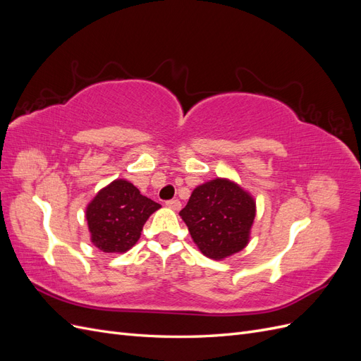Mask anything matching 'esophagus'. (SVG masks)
<instances>
[{"instance_id": "1", "label": "esophagus", "mask_w": 361, "mask_h": 361, "mask_svg": "<svg viewBox=\"0 0 361 361\" xmlns=\"http://www.w3.org/2000/svg\"><path fill=\"white\" fill-rule=\"evenodd\" d=\"M167 206L170 207V209H173V211H179L182 204H180V202L178 199H173V200L167 202Z\"/></svg>"}]
</instances>
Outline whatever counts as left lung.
<instances>
[{"label": "left lung", "mask_w": 361, "mask_h": 361, "mask_svg": "<svg viewBox=\"0 0 361 361\" xmlns=\"http://www.w3.org/2000/svg\"><path fill=\"white\" fill-rule=\"evenodd\" d=\"M179 215L202 253L223 260L247 247L256 200L236 182L215 178L194 188Z\"/></svg>", "instance_id": "8db88e82"}]
</instances>
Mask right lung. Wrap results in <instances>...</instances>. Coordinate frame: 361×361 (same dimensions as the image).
<instances>
[{
  "label": "right lung",
  "instance_id": "obj_1",
  "mask_svg": "<svg viewBox=\"0 0 361 361\" xmlns=\"http://www.w3.org/2000/svg\"><path fill=\"white\" fill-rule=\"evenodd\" d=\"M159 207L129 180L116 179L85 207L90 241L104 253H125L137 244L147 218Z\"/></svg>",
  "mask_w": 361,
  "mask_h": 361
}]
</instances>
